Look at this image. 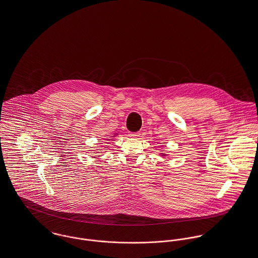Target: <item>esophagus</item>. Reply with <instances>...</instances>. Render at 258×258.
Listing matches in <instances>:
<instances>
[{"label": "esophagus", "instance_id": "obj_1", "mask_svg": "<svg viewBox=\"0 0 258 258\" xmlns=\"http://www.w3.org/2000/svg\"><path fill=\"white\" fill-rule=\"evenodd\" d=\"M128 136L131 137H137L139 136V133H130Z\"/></svg>", "mask_w": 258, "mask_h": 258}]
</instances>
